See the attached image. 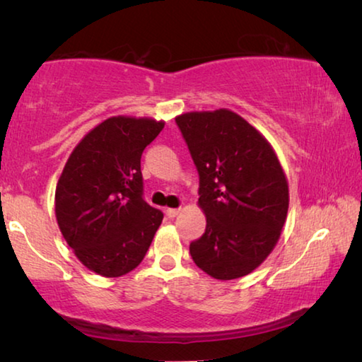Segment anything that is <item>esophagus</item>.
<instances>
[{"instance_id":"34e87169","label":"esophagus","mask_w":362,"mask_h":362,"mask_svg":"<svg viewBox=\"0 0 362 362\" xmlns=\"http://www.w3.org/2000/svg\"><path fill=\"white\" fill-rule=\"evenodd\" d=\"M180 211H182L180 207H173V209H168V211H166V214H168V217H169V218H174V217L179 216Z\"/></svg>"}]
</instances>
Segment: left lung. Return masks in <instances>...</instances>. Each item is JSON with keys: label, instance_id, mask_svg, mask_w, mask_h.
<instances>
[{"label": "left lung", "instance_id": "1", "mask_svg": "<svg viewBox=\"0 0 362 362\" xmlns=\"http://www.w3.org/2000/svg\"><path fill=\"white\" fill-rule=\"evenodd\" d=\"M199 174L206 231L189 244L196 267L230 281L252 273L276 246L289 183L273 146L228 108L175 116Z\"/></svg>", "mask_w": 362, "mask_h": 362}]
</instances>
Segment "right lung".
I'll use <instances>...</instances> for the list:
<instances>
[{"instance_id":"1","label":"right lung","mask_w":362,"mask_h":362,"mask_svg":"<svg viewBox=\"0 0 362 362\" xmlns=\"http://www.w3.org/2000/svg\"><path fill=\"white\" fill-rule=\"evenodd\" d=\"M164 121L112 116L71 151L56 187V218L78 260L118 278L144 260L163 212L145 203L140 158Z\"/></svg>"}]
</instances>
